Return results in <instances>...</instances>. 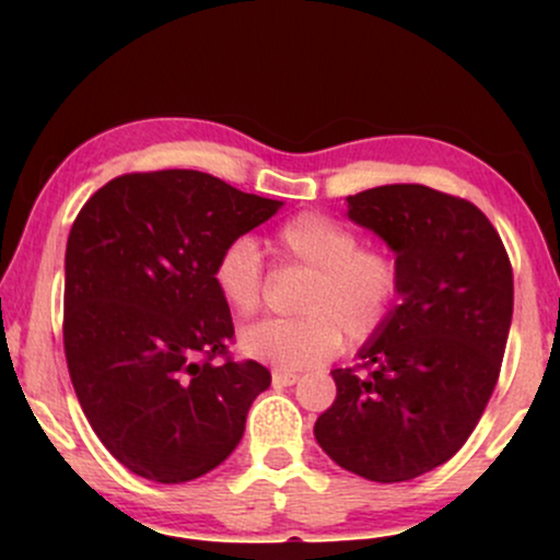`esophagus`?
Returning a JSON list of instances; mask_svg holds the SVG:
<instances>
[{
  "instance_id": "1",
  "label": "esophagus",
  "mask_w": 560,
  "mask_h": 560,
  "mask_svg": "<svg viewBox=\"0 0 560 560\" xmlns=\"http://www.w3.org/2000/svg\"><path fill=\"white\" fill-rule=\"evenodd\" d=\"M271 378H273V387H292V384L300 382V374H292V371L276 369Z\"/></svg>"
}]
</instances>
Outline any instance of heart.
<instances>
[{"mask_svg":"<svg viewBox=\"0 0 560 560\" xmlns=\"http://www.w3.org/2000/svg\"><path fill=\"white\" fill-rule=\"evenodd\" d=\"M281 262L311 271L294 311L298 318L262 320L242 331L244 355L281 371L329 361L342 345L378 337L400 305L405 271L395 253L361 236L326 213H298L276 231ZM213 281L236 316H253L262 302V258L249 236H236L218 255Z\"/></svg>","mask_w":560,"mask_h":560,"instance_id":"obj_1","label":"heart"}]
</instances>
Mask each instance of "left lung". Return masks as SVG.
Instances as JSON below:
<instances>
[{
	"mask_svg": "<svg viewBox=\"0 0 560 560\" xmlns=\"http://www.w3.org/2000/svg\"><path fill=\"white\" fill-rule=\"evenodd\" d=\"M347 215L389 244L405 287L361 363L331 371L337 397L313 432L334 464L392 485L445 464L479 423L511 329L513 271L468 199L387 184L347 197Z\"/></svg>",
	"mask_w": 560,
	"mask_h": 560,
	"instance_id": "8db88e82",
	"label": "left lung"
}]
</instances>
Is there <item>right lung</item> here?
<instances>
[{
  "instance_id": "add662e5",
  "label": "right lung",
  "mask_w": 560,
  "mask_h": 560,
  "mask_svg": "<svg viewBox=\"0 0 560 560\" xmlns=\"http://www.w3.org/2000/svg\"><path fill=\"white\" fill-rule=\"evenodd\" d=\"M279 208L210 173L155 171L107 182L73 221L62 318L70 382L128 471L182 485L240 445L271 374L229 355L234 324L213 266Z\"/></svg>"
}]
</instances>
